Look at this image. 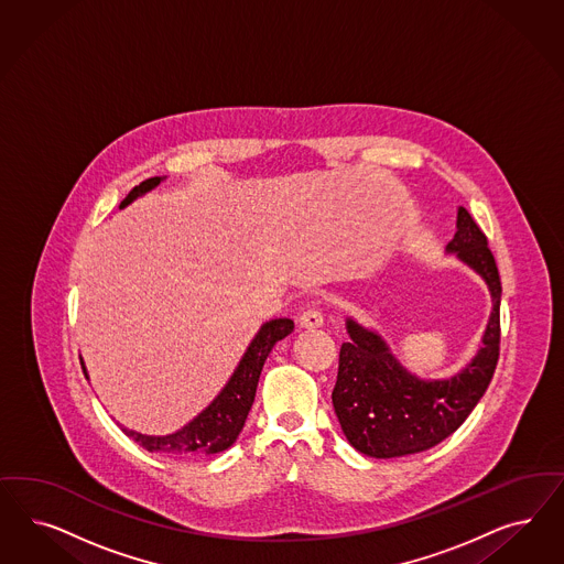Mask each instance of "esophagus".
<instances>
[{"label": "esophagus", "mask_w": 564, "mask_h": 564, "mask_svg": "<svg viewBox=\"0 0 564 564\" xmlns=\"http://www.w3.org/2000/svg\"><path fill=\"white\" fill-rule=\"evenodd\" d=\"M299 324L303 327H322L324 326V313L322 310H307L303 311V315L299 317Z\"/></svg>", "instance_id": "esophagus-1"}]
</instances>
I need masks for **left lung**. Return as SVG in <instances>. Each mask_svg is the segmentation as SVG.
Wrapping results in <instances>:
<instances>
[{
	"mask_svg": "<svg viewBox=\"0 0 564 564\" xmlns=\"http://www.w3.org/2000/svg\"><path fill=\"white\" fill-rule=\"evenodd\" d=\"M446 253L488 284L491 313L481 346L453 378L421 380L400 364L376 329L348 317L332 402L346 440L361 455L394 458L436 446L455 434L490 386L500 355L502 286L488 238L465 207H458L455 238Z\"/></svg>",
	"mask_w": 564,
	"mask_h": 564,
	"instance_id": "8db88e82",
	"label": "left lung"
}]
</instances>
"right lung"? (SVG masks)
I'll list each match as a JSON object with an SVG mask.
<instances>
[{
    "mask_svg": "<svg viewBox=\"0 0 564 564\" xmlns=\"http://www.w3.org/2000/svg\"><path fill=\"white\" fill-rule=\"evenodd\" d=\"M162 181H164L162 176H155V178H149V181L141 182L139 186H134L128 193L127 199L120 203V209H124L137 197H143L145 193L153 191ZM292 329H294V322L289 317L270 319L259 327L251 345L247 346L240 364L237 365L235 373L230 376L228 383L219 390L218 397L178 432L167 434V436H147V434H139L134 430H128L124 425H120L122 432L149 453H160V455L200 458V456L218 455V453L228 451L237 442L238 434L242 432V425L253 406L257 382H259V376H261V369H263L268 355L272 352L273 345L278 340L286 338ZM80 365H83L85 378L89 380V373H87V367L83 359H80Z\"/></svg>",
    "mask_w": 564,
    "mask_h": 564,
    "instance_id": "obj_1",
    "label": "right lung"
}]
</instances>
